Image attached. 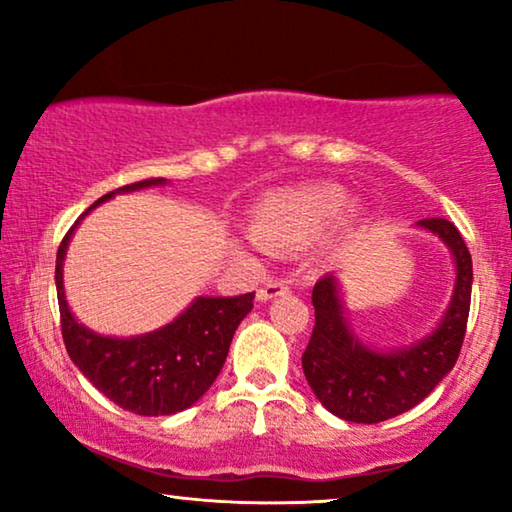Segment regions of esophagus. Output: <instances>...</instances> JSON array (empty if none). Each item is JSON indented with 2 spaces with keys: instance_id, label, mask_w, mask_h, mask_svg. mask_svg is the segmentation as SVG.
I'll use <instances>...</instances> for the list:
<instances>
[{
  "instance_id": "esophagus-1",
  "label": "esophagus",
  "mask_w": 512,
  "mask_h": 512,
  "mask_svg": "<svg viewBox=\"0 0 512 512\" xmlns=\"http://www.w3.org/2000/svg\"><path fill=\"white\" fill-rule=\"evenodd\" d=\"M286 291H289V286H286L284 282H270L256 291V298H258V303H268V300H272V298L284 296Z\"/></svg>"
}]
</instances>
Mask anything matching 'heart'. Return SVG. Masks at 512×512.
<instances>
[{
    "label": "heart",
    "mask_w": 512,
    "mask_h": 512,
    "mask_svg": "<svg viewBox=\"0 0 512 512\" xmlns=\"http://www.w3.org/2000/svg\"><path fill=\"white\" fill-rule=\"evenodd\" d=\"M349 195L338 184H310L268 193L249 214V237L270 251L303 249L345 216Z\"/></svg>",
    "instance_id": "b5f03b06"
}]
</instances>
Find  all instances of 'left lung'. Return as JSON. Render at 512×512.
Returning <instances> with one entry per match:
<instances>
[{"label":"left lung","mask_w":512,"mask_h":512,"mask_svg":"<svg viewBox=\"0 0 512 512\" xmlns=\"http://www.w3.org/2000/svg\"><path fill=\"white\" fill-rule=\"evenodd\" d=\"M417 228L436 235L454 258L450 303L436 328L419 340L389 349L366 345L345 317L338 275L314 284V331L303 373L321 405L345 422L377 424L403 415L422 403L459 359L471 310V254L450 221L424 219Z\"/></svg>","instance_id":"8db88e82"}]
</instances>
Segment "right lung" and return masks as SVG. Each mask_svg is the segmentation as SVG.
I'll return each mask as SVG.
<instances>
[{
	"label": "right lung",
	"mask_w": 512,
	"mask_h": 512,
	"mask_svg": "<svg viewBox=\"0 0 512 512\" xmlns=\"http://www.w3.org/2000/svg\"><path fill=\"white\" fill-rule=\"evenodd\" d=\"M165 184L167 179H146L102 195L69 228L55 258L62 340L69 359L109 401L144 417L177 415L198 403L219 377L237 326L254 307V293L198 296L170 324L130 338L102 335L74 317L65 296L62 265L76 226L116 195Z\"/></svg>",
	"instance_id": "1"
}]
</instances>
